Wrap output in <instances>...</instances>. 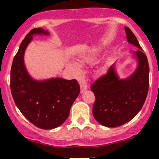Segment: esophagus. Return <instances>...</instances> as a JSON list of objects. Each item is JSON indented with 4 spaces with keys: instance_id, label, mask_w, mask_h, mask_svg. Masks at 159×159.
Returning a JSON list of instances; mask_svg holds the SVG:
<instances>
[{
    "instance_id": "1",
    "label": "esophagus",
    "mask_w": 159,
    "mask_h": 159,
    "mask_svg": "<svg viewBox=\"0 0 159 159\" xmlns=\"http://www.w3.org/2000/svg\"><path fill=\"white\" fill-rule=\"evenodd\" d=\"M88 85H87L86 84H80V92H81V93H84V92H85V91H86L87 89H88Z\"/></svg>"
}]
</instances>
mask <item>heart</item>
<instances>
[{"label":"heart","mask_w":159,"mask_h":159,"mask_svg":"<svg viewBox=\"0 0 159 159\" xmlns=\"http://www.w3.org/2000/svg\"><path fill=\"white\" fill-rule=\"evenodd\" d=\"M69 66H70V67H72V68H75V69H77V67H76V66L75 65V64H69Z\"/></svg>","instance_id":"heart-1"}]
</instances>
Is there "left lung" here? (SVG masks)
Listing matches in <instances>:
<instances>
[{
    "label": "left lung",
    "instance_id": "8db88e82",
    "mask_svg": "<svg viewBox=\"0 0 159 159\" xmlns=\"http://www.w3.org/2000/svg\"><path fill=\"white\" fill-rule=\"evenodd\" d=\"M125 32L129 43L139 48L130 52L137 61L136 69L128 77L121 79L116 71V64H113L107 74L91 86L95 95L93 116L98 123L107 127H119L130 121L142 109L148 93L147 56L131 30L125 27Z\"/></svg>",
    "mask_w": 159,
    "mask_h": 159
}]
</instances>
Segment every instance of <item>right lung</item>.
Instances as JSON below:
<instances>
[{
    "label": "right lung",
    "instance_id": "obj_1",
    "mask_svg": "<svg viewBox=\"0 0 159 159\" xmlns=\"http://www.w3.org/2000/svg\"><path fill=\"white\" fill-rule=\"evenodd\" d=\"M49 34L42 28L32 29L14 57L10 73L11 92L16 107L29 122L44 130L57 128L66 121L80 92L75 80L57 77L37 80L28 72L24 60L28 45L36 35Z\"/></svg>",
    "mask_w": 159,
    "mask_h": 159
}]
</instances>
